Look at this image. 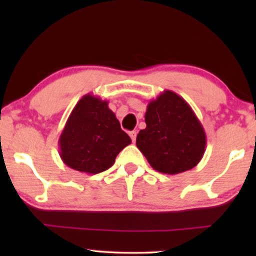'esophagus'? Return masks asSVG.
Listing matches in <instances>:
<instances>
[{
	"instance_id": "esophagus-1",
	"label": "esophagus",
	"mask_w": 256,
	"mask_h": 256,
	"mask_svg": "<svg viewBox=\"0 0 256 256\" xmlns=\"http://www.w3.org/2000/svg\"><path fill=\"white\" fill-rule=\"evenodd\" d=\"M136 135H138V132H136V130H132V132H129V136H130V138H132V142H135V140H136Z\"/></svg>"
}]
</instances>
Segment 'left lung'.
Wrapping results in <instances>:
<instances>
[{"instance_id": "obj_1", "label": "left lung", "mask_w": 256, "mask_h": 256, "mask_svg": "<svg viewBox=\"0 0 256 256\" xmlns=\"http://www.w3.org/2000/svg\"><path fill=\"white\" fill-rule=\"evenodd\" d=\"M144 120L146 127L138 134L136 146L156 171L177 174L200 162L206 134L183 98L164 90L148 104Z\"/></svg>"}]
</instances>
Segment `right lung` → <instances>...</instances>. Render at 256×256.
Returning a JSON list of instances; mask_svg holds the SVG:
<instances>
[{
	"mask_svg": "<svg viewBox=\"0 0 256 256\" xmlns=\"http://www.w3.org/2000/svg\"><path fill=\"white\" fill-rule=\"evenodd\" d=\"M58 143L66 166L96 174L110 169L132 140L108 108V101L86 94L70 114Z\"/></svg>",
	"mask_w": 256,
	"mask_h": 256,
	"instance_id": "add662e5",
	"label": "right lung"
}]
</instances>
